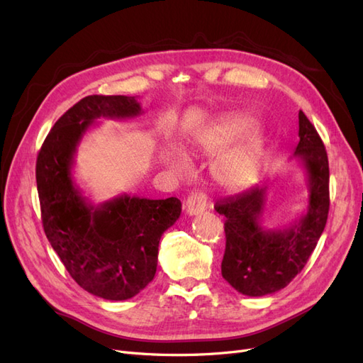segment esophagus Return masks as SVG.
<instances>
[{"label": "esophagus", "mask_w": 363, "mask_h": 363, "mask_svg": "<svg viewBox=\"0 0 363 363\" xmlns=\"http://www.w3.org/2000/svg\"><path fill=\"white\" fill-rule=\"evenodd\" d=\"M207 207V195L204 192H192L188 200L184 203V208H186V213L189 216H196L200 215L206 211Z\"/></svg>", "instance_id": "esophagus-1"}]
</instances>
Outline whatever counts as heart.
Instances as JSON below:
<instances>
[{
  "label": "heart",
  "instance_id": "1",
  "mask_svg": "<svg viewBox=\"0 0 363 363\" xmlns=\"http://www.w3.org/2000/svg\"><path fill=\"white\" fill-rule=\"evenodd\" d=\"M250 125L251 121L245 116L221 118L196 138V145L206 155H215L238 139ZM263 152H265L263 131L260 127H252L233 147L216 157L213 163L215 177L228 188H239L250 183L259 172ZM167 162L179 172H186L189 168L188 160L180 155L168 156Z\"/></svg>",
  "mask_w": 363,
  "mask_h": 363
}]
</instances>
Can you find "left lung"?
I'll return each mask as SVG.
<instances>
[{
  "instance_id": "left-lung-1",
  "label": "left lung",
  "mask_w": 363,
  "mask_h": 363,
  "mask_svg": "<svg viewBox=\"0 0 363 363\" xmlns=\"http://www.w3.org/2000/svg\"><path fill=\"white\" fill-rule=\"evenodd\" d=\"M296 159L306 172V212L283 228L263 225L268 186H255L242 194L216 201L215 211L225 216L223 277L238 292L263 296L286 288L301 272L327 223L328 159L323 140L307 116L298 113Z\"/></svg>"
}]
</instances>
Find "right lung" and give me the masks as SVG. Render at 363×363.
Returning <instances> with one entry per match:
<instances>
[{
    "label": "right lung",
    "instance_id": "1",
    "mask_svg": "<svg viewBox=\"0 0 363 363\" xmlns=\"http://www.w3.org/2000/svg\"><path fill=\"white\" fill-rule=\"evenodd\" d=\"M139 115L135 96H86L54 124L36 162L42 224L51 247L84 291L112 301L131 298L155 279L160 238L179 219L182 203L175 196L123 194L94 204L74 180V157L96 119Z\"/></svg>",
    "mask_w": 363,
    "mask_h": 363
}]
</instances>
